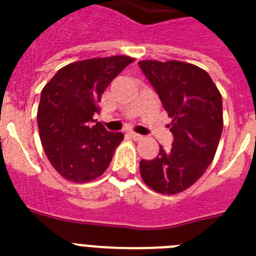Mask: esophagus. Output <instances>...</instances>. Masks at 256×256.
<instances>
[{"label": "esophagus", "instance_id": "obj_1", "mask_svg": "<svg viewBox=\"0 0 256 256\" xmlns=\"http://www.w3.org/2000/svg\"><path fill=\"white\" fill-rule=\"evenodd\" d=\"M128 136H130V138H132L134 140H140L142 138H144V136H140V134H136V132H128Z\"/></svg>", "mask_w": 256, "mask_h": 256}]
</instances>
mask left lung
Segmentation results:
<instances>
[{
    "instance_id": "1",
    "label": "left lung",
    "mask_w": 256,
    "mask_h": 256,
    "mask_svg": "<svg viewBox=\"0 0 256 256\" xmlns=\"http://www.w3.org/2000/svg\"><path fill=\"white\" fill-rule=\"evenodd\" d=\"M170 116V150L142 160L144 182L160 194H178L198 180L212 162L223 130L222 96L207 72L182 61L138 62Z\"/></svg>"
}]
</instances>
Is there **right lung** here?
I'll return each instance as SVG.
<instances>
[{"mask_svg": "<svg viewBox=\"0 0 256 256\" xmlns=\"http://www.w3.org/2000/svg\"><path fill=\"white\" fill-rule=\"evenodd\" d=\"M134 58H90L64 66L41 92L37 122L42 148L57 172L74 183L90 182L112 162L122 132H108L92 116L108 84Z\"/></svg>", "mask_w": 256, "mask_h": 256, "instance_id": "right-lung-1", "label": "right lung"}]
</instances>
